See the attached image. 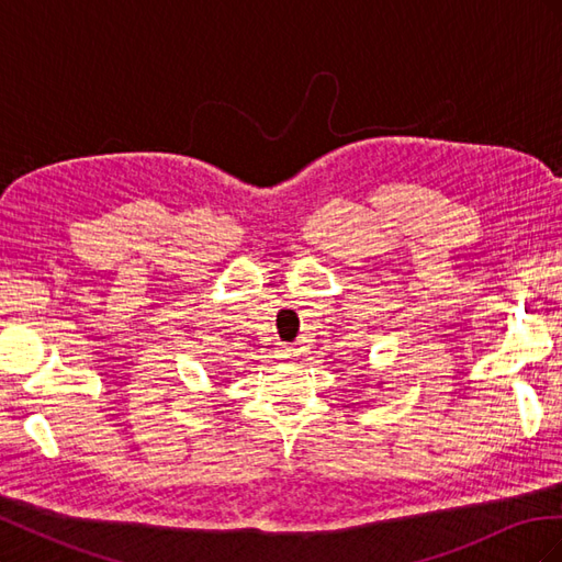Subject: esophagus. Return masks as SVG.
Here are the masks:
<instances>
[{
	"label": "esophagus",
	"mask_w": 562,
	"mask_h": 562,
	"mask_svg": "<svg viewBox=\"0 0 562 562\" xmlns=\"http://www.w3.org/2000/svg\"><path fill=\"white\" fill-rule=\"evenodd\" d=\"M274 353H277L279 361H288V359H293V356H295L297 351H295L291 345H279Z\"/></svg>",
	"instance_id": "esophagus-1"
}]
</instances>
